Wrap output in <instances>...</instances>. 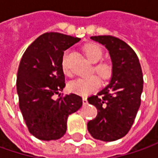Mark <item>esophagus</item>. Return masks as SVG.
Returning a JSON list of instances; mask_svg holds the SVG:
<instances>
[{
  "mask_svg": "<svg viewBox=\"0 0 158 158\" xmlns=\"http://www.w3.org/2000/svg\"><path fill=\"white\" fill-rule=\"evenodd\" d=\"M82 103H83L84 105H86V104L88 103V100H87V98H86V97H82Z\"/></svg>",
  "mask_w": 158,
  "mask_h": 158,
  "instance_id": "obj_1",
  "label": "esophagus"
}]
</instances>
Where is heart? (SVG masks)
<instances>
[{"label":"heart","mask_w":158,"mask_h":158,"mask_svg":"<svg viewBox=\"0 0 158 158\" xmlns=\"http://www.w3.org/2000/svg\"><path fill=\"white\" fill-rule=\"evenodd\" d=\"M86 56L91 62H97L103 57V50L100 46L96 44H88L83 47ZM61 69L66 76H69L70 69L68 60V52H65L61 59ZM94 70L104 79H109L112 74V64L106 60L99 61L94 65ZM101 79L97 75H92L88 77L77 78L69 83L68 87L71 92L81 96H87L99 88Z\"/></svg>","instance_id":"heart-1"}]
</instances>
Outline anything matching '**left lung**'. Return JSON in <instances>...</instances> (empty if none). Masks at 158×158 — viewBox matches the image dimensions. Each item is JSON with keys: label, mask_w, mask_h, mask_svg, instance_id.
Listing matches in <instances>:
<instances>
[{"label": "left lung", "mask_w": 158, "mask_h": 158, "mask_svg": "<svg viewBox=\"0 0 158 158\" xmlns=\"http://www.w3.org/2000/svg\"><path fill=\"white\" fill-rule=\"evenodd\" d=\"M90 39L109 51L112 76L106 88L88 98L98 115L87 127L95 139L112 142L128 133L136 117L143 89V71L136 53L123 40L106 35Z\"/></svg>", "instance_id": "8db88e82"}]
</instances>
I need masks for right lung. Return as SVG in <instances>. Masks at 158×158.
I'll return each instance as SVG.
<instances>
[{
    "mask_svg": "<svg viewBox=\"0 0 158 158\" xmlns=\"http://www.w3.org/2000/svg\"><path fill=\"white\" fill-rule=\"evenodd\" d=\"M81 39L59 32L42 34L28 46L18 67L19 108L29 132L40 140H58L67 130L69 115L82 106L79 95L54 99L66 86L61 69L64 51Z\"/></svg>",
    "mask_w": 158,
    "mask_h": 158,
    "instance_id": "right-lung-1",
    "label": "right lung"
}]
</instances>
